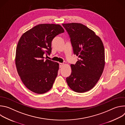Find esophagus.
<instances>
[{
  "instance_id": "obj_1",
  "label": "esophagus",
  "mask_w": 125,
  "mask_h": 125,
  "mask_svg": "<svg viewBox=\"0 0 125 125\" xmlns=\"http://www.w3.org/2000/svg\"><path fill=\"white\" fill-rule=\"evenodd\" d=\"M64 65V63H59V67L60 68H62Z\"/></svg>"
}]
</instances>
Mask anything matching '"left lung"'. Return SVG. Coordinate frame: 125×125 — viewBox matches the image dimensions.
<instances>
[{"instance_id": "8db88e82", "label": "left lung", "mask_w": 125, "mask_h": 125, "mask_svg": "<svg viewBox=\"0 0 125 125\" xmlns=\"http://www.w3.org/2000/svg\"><path fill=\"white\" fill-rule=\"evenodd\" d=\"M68 32L74 54L79 56L71 64L72 73L66 78L73 91L82 93L92 89L99 81L105 66L104 47L101 39L85 25L77 23L62 24Z\"/></svg>"}]
</instances>
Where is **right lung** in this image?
<instances>
[{
	"mask_svg": "<svg viewBox=\"0 0 125 125\" xmlns=\"http://www.w3.org/2000/svg\"><path fill=\"white\" fill-rule=\"evenodd\" d=\"M64 32L59 24H42L24 33L17 44L15 64L18 73L27 88L38 94L48 92L57 76L59 64L46 59L51 42Z\"/></svg>",
	"mask_w": 125,
	"mask_h": 125,
	"instance_id": "add662e5",
	"label": "right lung"
}]
</instances>
